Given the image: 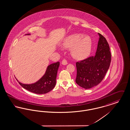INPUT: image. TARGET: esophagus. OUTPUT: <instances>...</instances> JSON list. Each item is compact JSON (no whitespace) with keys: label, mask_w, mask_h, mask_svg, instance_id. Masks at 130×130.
<instances>
[{"label":"esophagus","mask_w":130,"mask_h":130,"mask_svg":"<svg viewBox=\"0 0 130 130\" xmlns=\"http://www.w3.org/2000/svg\"><path fill=\"white\" fill-rule=\"evenodd\" d=\"M61 63H62V64H63V65H66V64H67L68 62H67V60H66V59L64 58V59L62 60Z\"/></svg>","instance_id":"1"}]
</instances>
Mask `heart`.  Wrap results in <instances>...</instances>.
I'll return each instance as SVG.
<instances>
[{
  "instance_id": "obj_1",
  "label": "heart",
  "mask_w": 130,
  "mask_h": 130,
  "mask_svg": "<svg viewBox=\"0 0 130 130\" xmlns=\"http://www.w3.org/2000/svg\"><path fill=\"white\" fill-rule=\"evenodd\" d=\"M63 47L72 49V54L75 58L82 59L87 57L90 53L92 40L88 36L76 34L67 37L62 43Z\"/></svg>"
}]
</instances>
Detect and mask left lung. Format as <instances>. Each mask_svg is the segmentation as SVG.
I'll return each instance as SVG.
<instances>
[{"label": "left lung", "instance_id": "left-lung-1", "mask_svg": "<svg viewBox=\"0 0 130 130\" xmlns=\"http://www.w3.org/2000/svg\"><path fill=\"white\" fill-rule=\"evenodd\" d=\"M99 39L95 55L76 63L75 82L84 89L98 85L104 78L111 61L110 47L106 39L99 33Z\"/></svg>", "mask_w": 130, "mask_h": 130}]
</instances>
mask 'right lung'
I'll list each match as a JSON object with an SVG mask.
<instances>
[{
    "mask_svg": "<svg viewBox=\"0 0 130 130\" xmlns=\"http://www.w3.org/2000/svg\"><path fill=\"white\" fill-rule=\"evenodd\" d=\"M59 64V62H57L50 65L43 76L35 83L23 84L19 82V84L23 88L32 93L37 94L48 93L56 85V78Z\"/></svg>",
    "mask_w": 130,
    "mask_h": 130,
    "instance_id": "obj_1",
    "label": "right lung"
}]
</instances>
